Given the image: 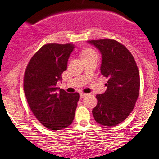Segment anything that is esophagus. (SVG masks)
I'll return each mask as SVG.
<instances>
[{
	"label": "esophagus",
	"mask_w": 159,
	"mask_h": 159,
	"mask_svg": "<svg viewBox=\"0 0 159 159\" xmlns=\"http://www.w3.org/2000/svg\"><path fill=\"white\" fill-rule=\"evenodd\" d=\"M86 95H87V94H84V93H81V94H80V97H81V98H83L85 97Z\"/></svg>",
	"instance_id": "obj_1"
}]
</instances>
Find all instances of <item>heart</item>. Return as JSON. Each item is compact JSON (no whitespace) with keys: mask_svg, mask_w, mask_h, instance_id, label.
<instances>
[{"mask_svg":"<svg viewBox=\"0 0 159 159\" xmlns=\"http://www.w3.org/2000/svg\"><path fill=\"white\" fill-rule=\"evenodd\" d=\"M81 54L82 57L84 58V60L86 58H89V57H92V56L97 55L95 51L93 50L92 48H84L82 51H81Z\"/></svg>","mask_w":159,"mask_h":159,"instance_id":"1","label":"heart"}]
</instances>
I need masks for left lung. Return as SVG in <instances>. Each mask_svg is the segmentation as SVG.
I'll use <instances>...</instances> for the list:
<instances>
[{"label":"left lung","mask_w":159,"mask_h":159,"mask_svg":"<svg viewBox=\"0 0 159 159\" xmlns=\"http://www.w3.org/2000/svg\"><path fill=\"white\" fill-rule=\"evenodd\" d=\"M88 42L100 51L101 75L108 78L105 92L96 95L93 116L102 125L115 126L127 118L135 105L140 89L139 69L131 52L115 40Z\"/></svg>","instance_id":"obj_1"}]
</instances>
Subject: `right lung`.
Instances as JSON below:
<instances>
[{
    "instance_id": "add662e5",
    "label": "right lung",
    "mask_w": 159,
    "mask_h": 159,
    "mask_svg": "<svg viewBox=\"0 0 159 159\" xmlns=\"http://www.w3.org/2000/svg\"><path fill=\"white\" fill-rule=\"evenodd\" d=\"M75 46L72 44H47L31 57L24 78V90L30 110L48 129L68 127L75 118L80 94L56 87Z\"/></svg>"
}]
</instances>
